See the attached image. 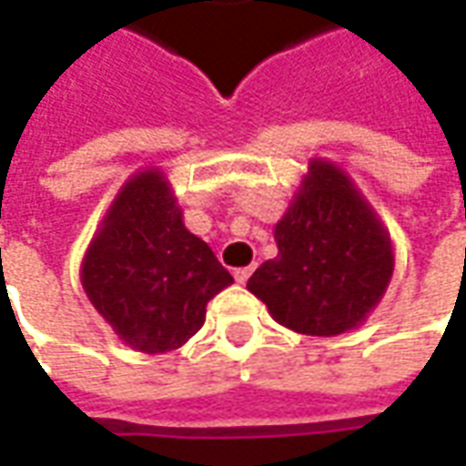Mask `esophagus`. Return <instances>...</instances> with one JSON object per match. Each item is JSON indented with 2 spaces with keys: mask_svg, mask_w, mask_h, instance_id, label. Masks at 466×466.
<instances>
[{
  "mask_svg": "<svg viewBox=\"0 0 466 466\" xmlns=\"http://www.w3.org/2000/svg\"><path fill=\"white\" fill-rule=\"evenodd\" d=\"M233 277H236V282L246 284V279L251 277V267H240V269L233 271Z\"/></svg>",
  "mask_w": 466,
  "mask_h": 466,
  "instance_id": "esophagus-1",
  "label": "esophagus"
}]
</instances>
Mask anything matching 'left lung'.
Here are the masks:
<instances>
[{
  "label": "left lung",
  "instance_id": "1",
  "mask_svg": "<svg viewBox=\"0 0 466 466\" xmlns=\"http://www.w3.org/2000/svg\"><path fill=\"white\" fill-rule=\"evenodd\" d=\"M310 168L274 228L279 254L254 271L248 289L277 323L308 336H339L385 295L392 243L346 174L326 161Z\"/></svg>",
  "mask_w": 466,
  "mask_h": 466
}]
</instances>
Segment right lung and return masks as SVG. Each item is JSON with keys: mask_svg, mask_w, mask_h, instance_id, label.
Instances as JSON below:
<instances>
[{"mask_svg": "<svg viewBox=\"0 0 466 466\" xmlns=\"http://www.w3.org/2000/svg\"><path fill=\"white\" fill-rule=\"evenodd\" d=\"M99 315L127 346L164 354L205 323V308L233 277L182 223L167 182L143 171L125 184L81 271Z\"/></svg>", "mask_w": 466, "mask_h": 466, "instance_id": "add662e5", "label": "right lung"}]
</instances>
